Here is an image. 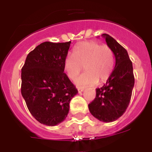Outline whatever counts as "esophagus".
I'll list each match as a JSON object with an SVG mask.
<instances>
[{
	"mask_svg": "<svg viewBox=\"0 0 152 152\" xmlns=\"http://www.w3.org/2000/svg\"><path fill=\"white\" fill-rule=\"evenodd\" d=\"M77 91H78V93H81L84 91V88H77Z\"/></svg>",
	"mask_w": 152,
	"mask_h": 152,
	"instance_id": "obj_1",
	"label": "esophagus"
}]
</instances>
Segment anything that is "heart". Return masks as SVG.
Wrapping results in <instances>:
<instances>
[{"label":"heart","mask_w":152,"mask_h":152,"mask_svg":"<svg viewBox=\"0 0 152 152\" xmlns=\"http://www.w3.org/2000/svg\"><path fill=\"white\" fill-rule=\"evenodd\" d=\"M84 66L87 72L76 80L77 86H94L99 80L105 82L113 71L112 49L94 41L80 42L75 47L73 56L68 55L64 58V70L68 78L75 80Z\"/></svg>","instance_id":"obj_1"}]
</instances>
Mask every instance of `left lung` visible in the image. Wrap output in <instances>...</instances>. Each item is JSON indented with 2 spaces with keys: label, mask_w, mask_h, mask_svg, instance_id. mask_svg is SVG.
<instances>
[{
  "label": "left lung",
  "mask_w": 152,
  "mask_h": 152,
  "mask_svg": "<svg viewBox=\"0 0 152 152\" xmlns=\"http://www.w3.org/2000/svg\"><path fill=\"white\" fill-rule=\"evenodd\" d=\"M113 52L115 68L104 85L96 89V97L88 105L93 116L104 123L119 119L126 112L135 84L132 63L128 52L108 34L102 35Z\"/></svg>",
  "instance_id": "8db88e82"
}]
</instances>
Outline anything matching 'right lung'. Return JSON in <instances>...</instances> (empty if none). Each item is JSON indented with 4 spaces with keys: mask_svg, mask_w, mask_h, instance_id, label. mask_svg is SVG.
I'll list each match as a JSON object with an SVG mask.
<instances>
[{
    "mask_svg": "<svg viewBox=\"0 0 152 152\" xmlns=\"http://www.w3.org/2000/svg\"><path fill=\"white\" fill-rule=\"evenodd\" d=\"M72 42H45L28 54L21 70V94L32 116L45 126L63 122L77 90L64 73Z\"/></svg>",
    "mask_w": 152,
    "mask_h": 152,
    "instance_id": "1",
    "label": "right lung"
}]
</instances>
